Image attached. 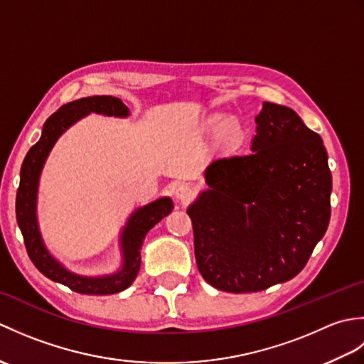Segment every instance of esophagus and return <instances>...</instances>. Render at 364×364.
Instances as JSON below:
<instances>
[{
  "mask_svg": "<svg viewBox=\"0 0 364 364\" xmlns=\"http://www.w3.org/2000/svg\"><path fill=\"white\" fill-rule=\"evenodd\" d=\"M175 197L178 202L188 203L189 200L194 197V189H192L189 184H180V186L175 189Z\"/></svg>",
  "mask_w": 364,
  "mask_h": 364,
  "instance_id": "esophagus-1",
  "label": "esophagus"
}]
</instances>
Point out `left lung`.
<instances>
[{"label":"left lung","mask_w":364,"mask_h":364,"mask_svg":"<svg viewBox=\"0 0 364 364\" xmlns=\"http://www.w3.org/2000/svg\"><path fill=\"white\" fill-rule=\"evenodd\" d=\"M249 154L214 159L188 208L205 282L257 292L305 267L330 222L331 173L322 139L291 107L262 103Z\"/></svg>","instance_id":"left-lung-1"}]
</instances>
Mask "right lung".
I'll use <instances>...</instances> for the list:
<instances>
[{
	"label": "right lung",
	"mask_w": 364,
	"mask_h": 364,
	"mask_svg": "<svg viewBox=\"0 0 364 364\" xmlns=\"http://www.w3.org/2000/svg\"><path fill=\"white\" fill-rule=\"evenodd\" d=\"M102 114L106 117H129V109L120 98L111 95H94L75 100L64 105L43 123L38 142L29 149L20 170V186L15 200V214L31 261L50 280L60 283L75 292L89 296H107L127 289L141 269V247L146 233L158 222L172 213L173 202L161 197L154 202L134 210L120 233L122 266L112 274L81 275L72 272L46 249L37 220L38 181L43 166L54 144L76 122L89 114Z\"/></svg>",
	"instance_id": "right-lung-1"
}]
</instances>
